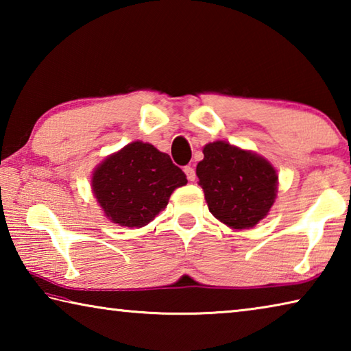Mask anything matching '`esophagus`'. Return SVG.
I'll use <instances>...</instances> for the list:
<instances>
[{"mask_svg":"<svg viewBox=\"0 0 351 351\" xmlns=\"http://www.w3.org/2000/svg\"><path fill=\"white\" fill-rule=\"evenodd\" d=\"M184 173H186L189 181H195V178H197V173H195V169L190 167V165H186V167H184Z\"/></svg>","mask_w":351,"mask_h":351,"instance_id":"obj_1","label":"esophagus"}]
</instances>
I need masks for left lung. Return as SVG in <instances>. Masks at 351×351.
Here are the masks:
<instances>
[{"instance_id": "1", "label": "left lung", "mask_w": 351, "mask_h": 351, "mask_svg": "<svg viewBox=\"0 0 351 351\" xmlns=\"http://www.w3.org/2000/svg\"><path fill=\"white\" fill-rule=\"evenodd\" d=\"M197 165L212 215L234 229L254 228L274 204L278 176L266 159L223 141L204 147Z\"/></svg>"}]
</instances>
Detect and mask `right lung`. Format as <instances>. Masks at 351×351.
<instances>
[{
  "label": "right lung",
  "instance_id": "1",
  "mask_svg": "<svg viewBox=\"0 0 351 351\" xmlns=\"http://www.w3.org/2000/svg\"><path fill=\"white\" fill-rule=\"evenodd\" d=\"M186 184V175L167 153L136 141L99 165L93 192L111 221L142 228L167 206L171 192Z\"/></svg>",
  "mask_w": 351,
  "mask_h": 351
}]
</instances>
